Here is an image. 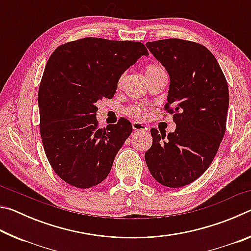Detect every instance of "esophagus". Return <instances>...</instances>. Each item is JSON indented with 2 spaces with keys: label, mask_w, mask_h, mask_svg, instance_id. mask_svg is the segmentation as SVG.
Listing matches in <instances>:
<instances>
[{
  "label": "esophagus",
  "mask_w": 251,
  "mask_h": 251,
  "mask_svg": "<svg viewBox=\"0 0 251 251\" xmlns=\"http://www.w3.org/2000/svg\"><path fill=\"white\" fill-rule=\"evenodd\" d=\"M133 129H134L135 131H139V130L146 131V130H147V127H146L145 125H144V124H142V123L135 122V123H133Z\"/></svg>",
  "instance_id": "esophagus-1"
}]
</instances>
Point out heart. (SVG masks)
I'll use <instances>...</instances> for the list:
<instances>
[{"label":"heart","mask_w":251,"mask_h":251,"mask_svg":"<svg viewBox=\"0 0 251 251\" xmlns=\"http://www.w3.org/2000/svg\"><path fill=\"white\" fill-rule=\"evenodd\" d=\"M161 72H164V70L161 69L160 66L158 65H155V64H151V65H148L145 70V73H146V77L147 78H151L152 76L157 75L158 73H161ZM125 76L126 74L123 73L120 77H118L117 80V86L121 87L123 83H124L125 80ZM126 113L128 114L129 116L131 117H136V118H144L146 117V114H147V107L145 105L143 104H133L128 106V107L126 108Z\"/></svg>","instance_id":"heart-1"}]
</instances>
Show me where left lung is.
I'll list each match as a JSON object with an SVG mask.
<instances>
[{"label": "left lung", "instance_id": "left-lung-1", "mask_svg": "<svg viewBox=\"0 0 251 251\" xmlns=\"http://www.w3.org/2000/svg\"><path fill=\"white\" fill-rule=\"evenodd\" d=\"M146 45L171 77L164 109L176 129L166 135L151 128L145 160L159 184L178 188L201 177L217 154L226 131L228 84L217 59L201 44L166 39Z\"/></svg>", "mask_w": 251, "mask_h": 251}]
</instances>
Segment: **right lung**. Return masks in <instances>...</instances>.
Listing matches in <instances>:
<instances>
[{
  "mask_svg": "<svg viewBox=\"0 0 251 251\" xmlns=\"http://www.w3.org/2000/svg\"><path fill=\"white\" fill-rule=\"evenodd\" d=\"M143 55L141 42L84 37L49 58L37 97L40 133L50 166L71 186L91 188L108 176L133 126L122 117L100 128L96 101L112 99L118 77Z\"/></svg>",
  "mask_w": 251,
  "mask_h": 251,
  "instance_id": "add662e5",
  "label": "right lung"
}]
</instances>
